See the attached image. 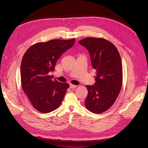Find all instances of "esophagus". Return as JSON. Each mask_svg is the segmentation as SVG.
Here are the masks:
<instances>
[{
  "mask_svg": "<svg viewBox=\"0 0 148 148\" xmlns=\"http://www.w3.org/2000/svg\"><path fill=\"white\" fill-rule=\"evenodd\" d=\"M77 87V85H74V84H70V85H69V88L71 89H74Z\"/></svg>",
  "mask_w": 148,
  "mask_h": 148,
  "instance_id": "1",
  "label": "esophagus"
}]
</instances>
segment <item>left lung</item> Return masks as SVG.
Wrapping results in <instances>:
<instances>
[{"mask_svg": "<svg viewBox=\"0 0 148 148\" xmlns=\"http://www.w3.org/2000/svg\"><path fill=\"white\" fill-rule=\"evenodd\" d=\"M88 50L92 65L97 70L94 85H87L85 106L94 113L111 107L119 94L122 82V65L119 53L110 41L103 38H86L79 41Z\"/></svg>", "mask_w": 148, "mask_h": 148, "instance_id": "left-lung-1", "label": "left lung"}]
</instances>
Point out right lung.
Here are the masks:
<instances>
[{
	"label": "right lung",
	"mask_w": 148,
	"mask_h": 148,
	"mask_svg": "<svg viewBox=\"0 0 148 148\" xmlns=\"http://www.w3.org/2000/svg\"><path fill=\"white\" fill-rule=\"evenodd\" d=\"M75 40H53L38 42L29 47L21 60V86L30 103L38 111L51 112L61 104L69 85L52 80L57 60L71 48Z\"/></svg>",
	"instance_id": "1"
}]
</instances>
